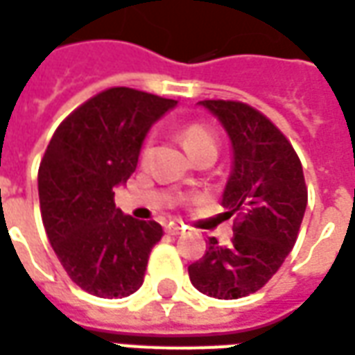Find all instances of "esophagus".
I'll return each instance as SVG.
<instances>
[{
  "instance_id": "esophagus-1",
  "label": "esophagus",
  "mask_w": 355,
  "mask_h": 355,
  "mask_svg": "<svg viewBox=\"0 0 355 355\" xmlns=\"http://www.w3.org/2000/svg\"><path fill=\"white\" fill-rule=\"evenodd\" d=\"M166 232L168 234H180V232H183V225L180 223L166 225Z\"/></svg>"
}]
</instances>
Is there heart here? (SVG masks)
<instances>
[{"mask_svg": "<svg viewBox=\"0 0 355 355\" xmlns=\"http://www.w3.org/2000/svg\"><path fill=\"white\" fill-rule=\"evenodd\" d=\"M181 138H183V144H185V147L191 151L193 157H198L200 153L208 151V149H217L216 134L209 130L208 126H204L200 123L187 124L181 130ZM149 151H151V139L146 141V146L141 149V157L146 159Z\"/></svg>", "mask_w": 355, "mask_h": 355, "instance_id": "1", "label": "heart"}]
</instances>
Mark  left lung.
<instances>
[{
  "instance_id": "1",
  "label": "left lung",
  "mask_w": 355,
  "mask_h": 355,
  "mask_svg": "<svg viewBox=\"0 0 355 355\" xmlns=\"http://www.w3.org/2000/svg\"><path fill=\"white\" fill-rule=\"evenodd\" d=\"M229 132L234 151L223 206L234 216L232 240H208L202 259L189 266L191 284L216 299L259 291L297 242L309 200L302 164L270 119L238 100H202Z\"/></svg>"
}]
</instances>
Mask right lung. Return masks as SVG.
Returning <instances> with one entry per match:
<instances>
[{
  "label": "right lung",
  "instance_id": "add662e5",
  "mask_svg": "<svg viewBox=\"0 0 355 355\" xmlns=\"http://www.w3.org/2000/svg\"><path fill=\"white\" fill-rule=\"evenodd\" d=\"M174 100L111 87L56 128L37 172L46 238L73 284L96 297H128L144 284L157 221L115 208V187L134 174L144 138Z\"/></svg>",
  "mask_w": 355,
  "mask_h": 355
}]
</instances>
